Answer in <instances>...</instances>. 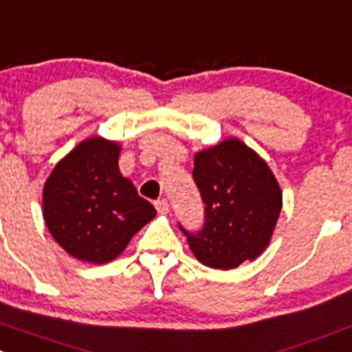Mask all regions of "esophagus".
<instances>
[{"mask_svg": "<svg viewBox=\"0 0 352 352\" xmlns=\"http://www.w3.org/2000/svg\"><path fill=\"white\" fill-rule=\"evenodd\" d=\"M154 206H156V210L160 213H168V201H166L165 198L156 199V201H154Z\"/></svg>", "mask_w": 352, "mask_h": 352, "instance_id": "obj_1", "label": "esophagus"}]
</instances>
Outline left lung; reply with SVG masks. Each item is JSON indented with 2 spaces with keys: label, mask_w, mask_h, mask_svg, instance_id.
I'll return each mask as SVG.
<instances>
[{
  "label": "left lung",
  "mask_w": 352,
  "mask_h": 352,
  "mask_svg": "<svg viewBox=\"0 0 352 352\" xmlns=\"http://www.w3.org/2000/svg\"><path fill=\"white\" fill-rule=\"evenodd\" d=\"M192 179L205 203V222L187 236L192 254L213 269L254 261L269 245L281 212V189L257 153L228 139L195 156Z\"/></svg>",
  "instance_id": "obj_1"
}]
</instances>
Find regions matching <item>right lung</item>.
<instances>
[{"mask_svg": "<svg viewBox=\"0 0 352 352\" xmlns=\"http://www.w3.org/2000/svg\"><path fill=\"white\" fill-rule=\"evenodd\" d=\"M120 146L100 137L78 144L43 189V217L55 241L91 264L116 258L156 215L118 168Z\"/></svg>", "mask_w": 352, "mask_h": 352, "instance_id": "1", "label": "right lung"}]
</instances>
